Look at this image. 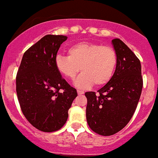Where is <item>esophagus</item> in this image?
Returning <instances> with one entry per match:
<instances>
[{
	"label": "esophagus",
	"mask_w": 158,
	"mask_h": 158,
	"mask_svg": "<svg viewBox=\"0 0 158 158\" xmlns=\"http://www.w3.org/2000/svg\"><path fill=\"white\" fill-rule=\"evenodd\" d=\"M77 94H78V95H81V94H84V92H83V91H81V90H77Z\"/></svg>",
	"instance_id": "obj_1"
}]
</instances>
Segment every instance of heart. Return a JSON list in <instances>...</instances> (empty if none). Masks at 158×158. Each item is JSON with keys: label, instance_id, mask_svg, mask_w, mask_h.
<instances>
[{"label": "heart", "instance_id": "b5f03b06", "mask_svg": "<svg viewBox=\"0 0 158 158\" xmlns=\"http://www.w3.org/2000/svg\"><path fill=\"white\" fill-rule=\"evenodd\" d=\"M69 56L57 55L55 67L60 74L69 80L77 79V88L88 89L95 83L98 86L106 84L114 75L118 56L114 48L102 44L82 42L68 49Z\"/></svg>", "mask_w": 158, "mask_h": 158}]
</instances>
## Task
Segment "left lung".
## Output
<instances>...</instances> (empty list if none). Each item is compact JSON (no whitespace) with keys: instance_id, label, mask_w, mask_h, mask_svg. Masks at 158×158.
Returning a JSON list of instances; mask_svg holds the SVG:
<instances>
[{"instance_id":"obj_1","label":"left lung","mask_w":158,"mask_h":158,"mask_svg":"<svg viewBox=\"0 0 158 158\" xmlns=\"http://www.w3.org/2000/svg\"><path fill=\"white\" fill-rule=\"evenodd\" d=\"M118 56L114 75L95 92H86V119L90 129L102 135L117 133L128 123L141 94L143 78L140 60L119 39L112 40Z\"/></svg>"}]
</instances>
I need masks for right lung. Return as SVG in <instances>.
<instances>
[{
  "label": "right lung",
  "mask_w": 158,
  "mask_h": 158,
  "mask_svg": "<svg viewBox=\"0 0 158 158\" xmlns=\"http://www.w3.org/2000/svg\"><path fill=\"white\" fill-rule=\"evenodd\" d=\"M64 35H47L25 52L16 77L21 110L28 122L45 132L57 131L69 117L77 96L76 89L61 77L55 58Z\"/></svg>",
  "instance_id": "right-lung-1"
}]
</instances>
